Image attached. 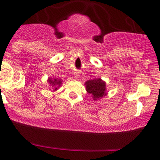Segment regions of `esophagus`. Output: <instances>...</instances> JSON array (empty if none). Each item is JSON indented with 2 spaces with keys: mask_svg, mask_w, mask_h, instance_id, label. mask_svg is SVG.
I'll return each instance as SVG.
<instances>
[{
  "mask_svg": "<svg viewBox=\"0 0 160 160\" xmlns=\"http://www.w3.org/2000/svg\"><path fill=\"white\" fill-rule=\"evenodd\" d=\"M73 75H74V78H79V72H74Z\"/></svg>",
  "mask_w": 160,
  "mask_h": 160,
  "instance_id": "obj_1",
  "label": "esophagus"
}]
</instances>
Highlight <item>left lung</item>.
Returning <instances> with one entry per match:
<instances>
[{"label": "left lung", "mask_w": 160, "mask_h": 160, "mask_svg": "<svg viewBox=\"0 0 160 160\" xmlns=\"http://www.w3.org/2000/svg\"><path fill=\"white\" fill-rule=\"evenodd\" d=\"M87 91L92 94L94 100L102 98L107 94L106 93V82L101 78H96L93 80H88L85 83Z\"/></svg>", "instance_id": "left-lung-1"}]
</instances>
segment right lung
<instances>
[{
  "label": "right lung",
  "instance_id": "1",
  "mask_svg": "<svg viewBox=\"0 0 160 160\" xmlns=\"http://www.w3.org/2000/svg\"><path fill=\"white\" fill-rule=\"evenodd\" d=\"M48 82L50 84L52 87H53V90H57L58 87H60L61 85H62V80L61 79H58V78H49L48 79Z\"/></svg>",
  "mask_w": 160,
  "mask_h": 160
}]
</instances>
